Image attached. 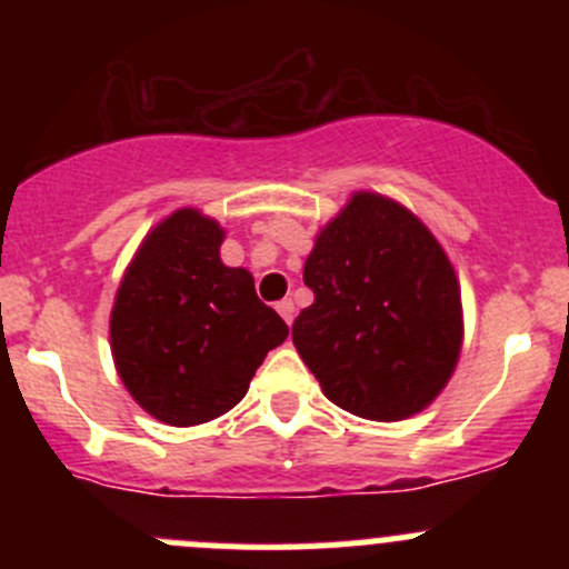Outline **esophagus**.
Instances as JSON below:
<instances>
[{"mask_svg": "<svg viewBox=\"0 0 569 569\" xmlns=\"http://www.w3.org/2000/svg\"><path fill=\"white\" fill-rule=\"evenodd\" d=\"M274 308H278L280 317L286 319V325H291V321H295V302H291V300H280Z\"/></svg>", "mask_w": 569, "mask_h": 569, "instance_id": "esophagus-1", "label": "esophagus"}]
</instances>
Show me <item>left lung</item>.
<instances>
[{
  "label": "left lung",
  "mask_w": 569,
  "mask_h": 569,
  "mask_svg": "<svg viewBox=\"0 0 569 569\" xmlns=\"http://www.w3.org/2000/svg\"><path fill=\"white\" fill-rule=\"evenodd\" d=\"M302 280L313 302L291 338L332 405L369 421L432 405L460 358L462 302L449 256L410 209L355 192L319 231Z\"/></svg>",
  "instance_id": "obj_1"
}]
</instances>
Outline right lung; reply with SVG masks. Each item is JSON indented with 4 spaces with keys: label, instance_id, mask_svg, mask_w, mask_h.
<instances>
[{
    "label": "right lung",
    "instance_id": "right-lung-1",
    "mask_svg": "<svg viewBox=\"0 0 569 569\" xmlns=\"http://www.w3.org/2000/svg\"><path fill=\"white\" fill-rule=\"evenodd\" d=\"M226 231L198 209L159 222L126 267L109 317L112 358L126 391L170 427L222 416L248 393L289 327L242 267L220 261Z\"/></svg>",
    "mask_w": 569,
    "mask_h": 569
}]
</instances>
